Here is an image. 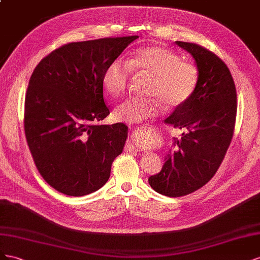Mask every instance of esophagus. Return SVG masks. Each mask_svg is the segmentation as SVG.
Here are the masks:
<instances>
[{"instance_id": "obj_1", "label": "esophagus", "mask_w": 260, "mask_h": 260, "mask_svg": "<svg viewBox=\"0 0 260 260\" xmlns=\"http://www.w3.org/2000/svg\"><path fill=\"white\" fill-rule=\"evenodd\" d=\"M126 149L129 150V151H132V150H138V149H136V147H134L132 144H128L127 147H126Z\"/></svg>"}]
</instances>
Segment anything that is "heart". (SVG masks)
<instances>
[{
    "label": "heart",
    "instance_id": "obj_1",
    "mask_svg": "<svg viewBox=\"0 0 260 260\" xmlns=\"http://www.w3.org/2000/svg\"><path fill=\"white\" fill-rule=\"evenodd\" d=\"M131 71L148 74L153 79L149 91L153 98H131L114 109L117 121L131 124L158 115L165 103L170 108L184 106L192 97L199 80L195 64L182 61L172 50L153 44L138 49L127 64L114 60L107 66L102 84L109 94L117 97L126 90Z\"/></svg>",
    "mask_w": 260,
    "mask_h": 260
}]
</instances>
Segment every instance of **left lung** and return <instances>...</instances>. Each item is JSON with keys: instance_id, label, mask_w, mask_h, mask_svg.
Wrapping results in <instances>:
<instances>
[{"instance_id": "left-lung-1", "label": "left lung", "mask_w": 260, "mask_h": 260, "mask_svg": "<svg viewBox=\"0 0 260 260\" xmlns=\"http://www.w3.org/2000/svg\"><path fill=\"white\" fill-rule=\"evenodd\" d=\"M175 43L194 57L199 80L189 101L165 120L185 132L174 140V151L160 173L148 179L168 197L188 195L212 179L231 144L237 110L235 84L225 63L196 43Z\"/></svg>"}]
</instances>
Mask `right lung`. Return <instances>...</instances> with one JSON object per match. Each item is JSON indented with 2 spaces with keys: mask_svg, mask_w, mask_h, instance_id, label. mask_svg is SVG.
I'll use <instances>...</instances> for the list:
<instances>
[{
  "mask_svg": "<svg viewBox=\"0 0 260 260\" xmlns=\"http://www.w3.org/2000/svg\"><path fill=\"white\" fill-rule=\"evenodd\" d=\"M137 38L68 43L36 66L25 99V135L39 173L62 194L78 197L101 188L123 151L127 126L100 124L110 114L102 76Z\"/></svg>",
  "mask_w": 260,
  "mask_h": 260,
  "instance_id": "1",
  "label": "right lung"
}]
</instances>
